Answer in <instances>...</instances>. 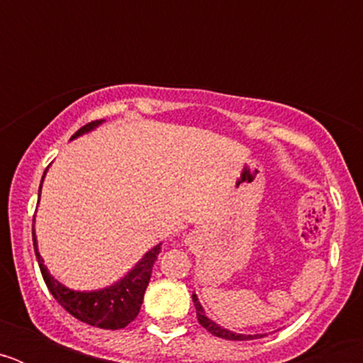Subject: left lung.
I'll list each match as a JSON object with an SVG mask.
<instances>
[{
    "label": "left lung",
    "instance_id": "8db88e82",
    "mask_svg": "<svg viewBox=\"0 0 363 363\" xmlns=\"http://www.w3.org/2000/svg\"><path fill=\"white\" fill-rule=\"evenodd\" d=\"M192 301H194V307H196V318L198 322H200L201 327H205L207 331L211 333V335L218 336V338H223V340H238V342H243V340H256V338H262L264 335H240V333H233L229 331V329H223L221 325H218L216 322H213V320L205 314L203 307H201V303L198 301V296L196 294H192Z\"/></svg>",
    "mask_w": 363,
    "mask_h": 363
}]
</instances>
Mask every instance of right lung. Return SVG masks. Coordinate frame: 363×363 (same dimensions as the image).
I'll use <instances>...</instances> for the list:
<instances>
[{
	"mask_svg": "<svg viewBox=\"0 0 363 363\" xmlns=\"http://www.w3.org/2000/svg\"><path fill=\"white\" fill-rule=\"evenodd\" d=\"M101 123H104V120L91 121V123L83 125L82 129L74 134L70 140L82 136V134L91 133V130H94ZM43 178H41V184H43ZM32 242H34V252H36L38 264H40L45 284L49 287L50 294L56 298L57 303L67 313L72 314L74 318H78L79 322L99 327V329H112V331L123 329L138 316V313L142 309L143 294H145L150 274H152V265L158 259L160 251H162V243L152 247L120 281L108 285V287L98 291H72L60 284L45 267L43 258L38 252V240L36 233H34V225H32Z\"/></svg>",
	"mask_w": 363,
	"mask_h": 363,
	"instance_id": "add662e5",
	"label": "right lung"
}]
</instances>
